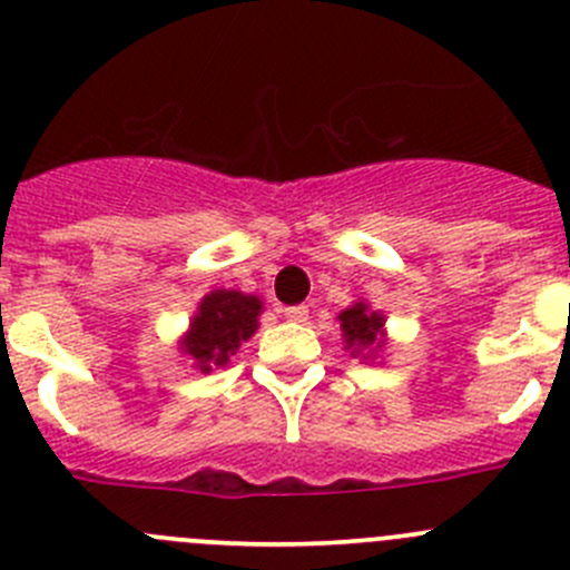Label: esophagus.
<instances>
[{
    "mask_svg": "<svg viewBox=\"0 0 570 570\" xmlns=\"http://www.w3.org/2000/svg\"><path fill=\"white\" fill-rule=\"evenodd\" d=\"M283 315H285V318H291V321H307L309 309H307V304H293V307L283 309Z\"/></svg>",
    "mask_w": 570,
    "mask_h": 570,
    "instance_id": "obj_1",
    "label": "esophagus"
}]
</instances>
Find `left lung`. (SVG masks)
I'll use <instances>...</instances> for the list:
<instances>
[{
	"instance_id": "obj_1",
	"label": "left lung",
	"mask_w": 570,
	"mask_h": 570,
	"mask_svg": "<svg viewBox=\"0 0 570 570\" xmlns=\"http://www.w3.org/2000/svg\"><path fill=\"white\" fill-rule=\"evenodd\" d=\"M337 318H341V330H343V337H346V346H363V348L380 346L376 332L382 330V315L368 313L365 304L357 302L354 307L343 309Z\"/></svg>"
}]
</instances>
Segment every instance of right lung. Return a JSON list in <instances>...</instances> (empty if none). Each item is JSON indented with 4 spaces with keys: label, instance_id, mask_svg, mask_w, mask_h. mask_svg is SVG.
<instances>
[{
    "label": "right lung",
    "instance_id": "right-lung-1",
    "mask_svg": "<svg viewBox=\"0 0 570 570\" xmlns=\"http://www.w3.org/2000/svg\"><path fill=\"white\" fill-rule=\"evenodd\" d=\"M261 307V298L238 291H213L202 298L199 313L194 315L185 337V352L199 363L202 374L213 371V365H227L229 354L240 348V341L255 335Z\"/></svg>",
    "mask_w": 570,
    "mask_h": 570
}]
</instances>
